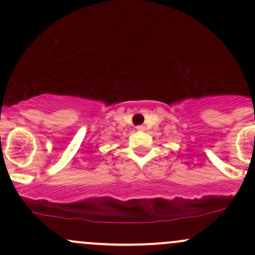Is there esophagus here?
I'll return each mask as SVG.
<instances>
[{
    "mask_svg": "<svg viewBox=\"0 0 255 255\" xmlns=\"http://www.w3.org/2000/svg\"><path fill=\"white\" fill-rule=\"evenodd\" d=\"M136 130H140V131L145 130V127H144V126H137V127H136Z\"/></svg>",
    "mask_w": 255,
    "mask_h": 255,
    "instance_id": "34e87169",
    "label": "esophagus"
}]
</instances>
